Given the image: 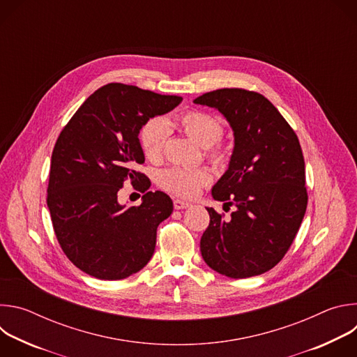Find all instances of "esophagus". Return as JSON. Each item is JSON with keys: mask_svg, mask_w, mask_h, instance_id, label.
Returning <instances> with one entry per match:
<instances>
[{"mask_svg": "<svg viewBox=\"0 0 357 357\" xmlns=\"http://www.w3.org/2000/svg\"><path fill=\"white\" fill-rule=\"evenodd\" d=\"M190 206V203L186 202V200H182V199H174V208L175 209H186Z\"/></svg>", "mask_w": 357, "mask_h": 357, "instance_id": "34e87169", "label": "esophagus"}]
</instances>
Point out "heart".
<instances>
[{
	"mask_svg": "<svg viewBox=\"0 0 357 357\" xmlns=\"http://www.w3.org/2000/svg\"><path fill=\"white\" fill-rule=\"evenodd\" d=\"M174 124L202 146H211L209 154L213 158H219V149L212 148L223 135V126L219 119L199 110H190L181 114L176 121L151 119L148 120L138 134V141L142 154L149 161H158L162 157L164 146L168 138V130ZM212 181V174L206 168H183L171 167L161 171L158 176L160 185L178 196L193 197L203 186Z\"/></svg>",
	"mask_w": 357,
	"mask_h": 357,
	"instance_id": "b5f03b06",
	"label": "heart"
}]
</instances>
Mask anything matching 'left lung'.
Masks as SVG:
<instances>
[{"label":"left lung","instance_id":"8db88e82","mask_svg":"<svg viewBox=\"0 0 357 357\" xmlns=\"http://www.w3.org/2000/svg\"><path fill=\"white\" fill-rule=\"evenodd\" d=\"M193 101L219 110L234 132L229 169L212 189L213 199L234 212L225 219L206 208L211 223L200 238L202 257L230 278L260 275L282 260L307 211L298 137L260 93L219 89Z\"/></svg>","mask_w":357,"mask_h":357}]
</instances>
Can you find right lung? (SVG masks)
I'll list each match as a JSON object with an SVG mask.
<instances>
[{"instance_id": "right-lung-1", "label": "right lung", "mask_w": 357, "mask_h": 357, "mask_svg": "<svg viewBox=\"0 0 357 357\" xmlns=\"http://www.w3.org/2000/svg\"><path fill=\"white\" fill-rule=\"evenodd\" d=\"M179 96L109 83L96 90L65 126L50 160L47 208L66 257L98 280H123L146 266L157 227L174 205L135 165L145 158L138 134L152 117L174 110ZM126 180L144 193L139 207L120 206Z\"/></svg>"}]
</instances>
